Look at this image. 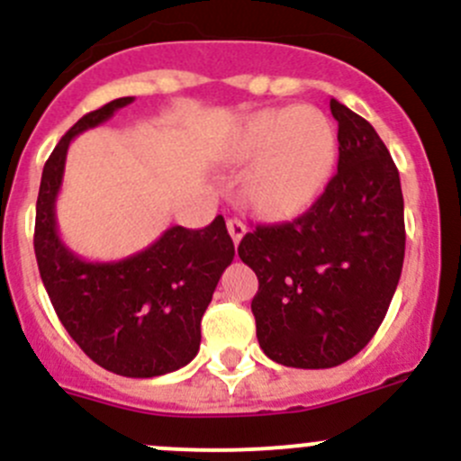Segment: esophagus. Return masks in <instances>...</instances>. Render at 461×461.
I'll list each match as a JSON object with an SVG mask.
<instances>
[{"label": "esophagus", "mask_w": 461, "mask_h": 461, "mask_svg": "<svg viewBox=\"0 0 461 461\" xmlns=\"http://www.w3.org/2000/svg\"><path fill=\"white\" fill-rule=\"evenodd\" d=\"M227 231H230L231 240L239 245L240 239L245 236V231H248V227H245V222L239 221V218H230V221H227Z\"/></svg>", "instance_id": "esophagus-1"}]
</instances>
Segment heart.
<instances>
[{
  "mask_svg": "<svg viewBox=\"0 0 461 461\" xmlns=\"http://www.w3.org/2000/svg\"><path fill=\"white\" fill-rule=\"evenodd\" d=\"M231 158L254 162L245 178L249 204L265 218L285 221L323 192L337 160V133L310 106L265 109L240 127Z\"/></svg>",
  "mask_w": 461,
  "mask_h": 461,
  "instance_id": "1",
  "label": "heart"
}]
</instances>
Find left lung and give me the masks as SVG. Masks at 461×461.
Here are the masks:
<instances>
[{
	"mask_svg": "<svg viewBox=\"0 0 461 461\" xmlns=\"http://www.w3.org/2000/svg\"><path fill=\"white\" fill-rule=\"evenodd\" d=\"M339 165L317 203L292 222L258 225L239 257L257 272L260 350L287 368H334L368 346L406 252L399 171L375 127L330 100Z\"/></svg>",
	"mask_w": 461,
	"mask_h": 461,
	"instance_id": "1",
	"label": "left lung"
}]
</instances>
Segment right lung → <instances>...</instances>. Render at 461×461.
Masks as SVG:
<instances>
[{
    "label": "right lung",
    "instance_id": "right-lung-1",
    "mask_svg": "<svg viewBox=\"0 0 461 461\" xmlns=\"http://www.w3.org/2000/svg\"><path fill=\"white\" fill-rule=\"evenodd\" d=\"M133 97H118L77 120L41 171L35 209V257L49 299L73 341L104 370L131 379L187 366L201 348V319L234 243L222 216L203 230L169 227L156 243L120 260H86L64 245L55 203L68 144L113 118Z\"/></svg>",
    "mask_w": 461,
    "mask_h": 461
}]
</instances>
